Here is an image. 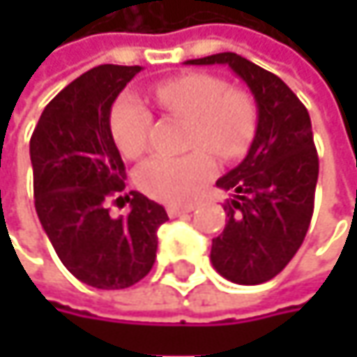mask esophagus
Here are the masks:
<instances>
[{
  "label": "esophagus",
  "mask_w": 357,
  "mask_h": 357,
  "mask_svg": "<svg viewBox=\"0 0 357 357\" xmlns=\"http://www.w3.org/2000/svg\"><path fill=\"white\" fill-rule=\"evenodd\" d=\"M192 211H194V204H183V206H179V204H172V206H167L169 217H181V215L192 213Z\"/></svg>",
  "instance_id": "esophagus-1"
}]
</instances>
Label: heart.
<instances>
[{"label":"heart","instance_id":"heart-1","mask_svg":"<svg viewBox=\"0 0 357 357\" xmlns=\"http://www.w3.org/2000/svg\"><path fill=\"white\" fill-rule=\"evenodd\" d=\"M159 107L192 123L190 146H206L225 161L246 155L256 134V107L246 93L208 74H185L155 89ZM151 111L132 95H123L111 111V134L123 157L144 153ZM215 174V159L198 149L185 157H153L136 172L138 188L163 202L192 200Z\"/></svg>","mask_w":357,"mask_h":357}]
</instances>
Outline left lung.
I'll return each instance as SVG.
<instances>
[{"instance_id":"left-lung-1","label":"left lung","mask_w":357,"mask_h":357,"mask_svg":"<svg viewBox=\"0 0 357 357\" xmlns=\"http://www.w3.org/2000/svg\"><path fill=\"white\" fill-rule=\"evenodd\" d=\"M188 66H229L256 101V134L244 161L217 179L234 192L223 204L225 229L213 240L215 271L240 285H258L279 275L300 250L314 211L319 155L310 115L275 74L225 51Z\"/></svg>"}]
</instances>
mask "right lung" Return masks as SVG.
Segmentation results:
<instances>
[{"instance_id":"right-lung-1","label":"right lung","mask_w":357,"mask_h":357,"mask_svg":"<svg viewBox=\"0 0 357 357\" xmlns=\"http://www.w3.org/2000/svg\"><path fill=\"white\" fill-rule=\"evenodd\" d=\"M140 70L113 63L89 70L45 107L31 138L38 221L63 266L97 289H126L144 279L157 258V229L169 221L140 192L126 196L128 217L113 219L107 208L126 188L111 107Z\"/></svg>"}]
</instances>
